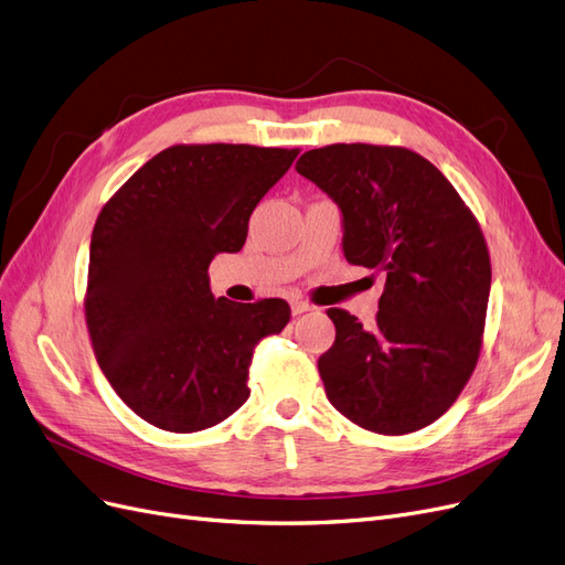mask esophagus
I'll return each instance as SVG.
<instances>
[{
  "instance_id": "esophagus-1",
  "label": "esophagus",
  "mask_w": 565,
  "mask_h": 565,
  "mask_svg": "<svg viewBox=\"0 0 565 565\" xmlns=\"http://www.w3.org/2000/svg\"><path fill=\"white\" fill-rule=\"evenodd\" d=\"M312 305H309V302H305V300H294V302H290V312H294L296 317L298 315H305V312H312Z\"/></svg>"
}]
</instances>
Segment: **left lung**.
Listing matches in <instances>:
<instances>
[{"label": "left lung", "mask_w": 565, "mask_h": 565, "mask_svg": "<svg viewBox=\"0 0 565 565\" xmlns=\"http://www.w3.org/2000/svg\"><path fill=\"white\" fill-rule=\"evenodd\" d=\"M296 171L338 204L348 263L387 275L371 329L329 309L335 342L319 356L326 396L377 434L431 425L481 350L490 258L479 223L446 175L406 148L329 145L305 152Z\"/></svg>", "instance_id": "obj_1"}]
</instances>
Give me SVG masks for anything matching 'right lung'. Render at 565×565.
Segmentation results:
<instances>
[{
	"label": "right lung",
	"instance_id": "1",
	"mask_svg": "<svg viewBox=\"0 0 565 565\" xmlns=\"http://www.w3.org/2000/svg\"><path fill=\"white\" fill-rule=\"evenodd\" d=\"M298 150L173 145L126 180L88 250L86 323L105 377L145 423L190 434L248 398L258 340L281 333V298H215L209 265L242 250L248 217Z\"/></svg>",
	"mask_w": 565,
	"mask_h": 565
}]
</instances>
